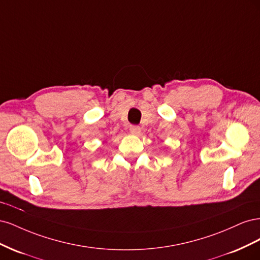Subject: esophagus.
<instances>
[{
  "instance_id": "1",
  "label": "esophagus",
  "mask_w": 260,
  "mask_h": 260,
  "mask_svg": "<svg viewBox=\"0 0 260 260\" xmlns=\"http://www.w3.org/2000/svg\"><path fill=\"white\" fill-rule=\"evenodd\" d=\"M130 132L132 133V135L139 136L141 133V128L139 127V125H130Z\"/></svg>"
}]
</instances>
